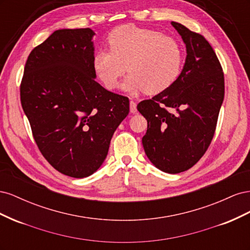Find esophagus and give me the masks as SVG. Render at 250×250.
<instances>
[{"mask_svg": "<svg viewBox=\"0 0 250 250\" xmlns=\"http://www.w3.org/2000/svg\"><path fill=\"white\" fill-rule=\"evenodd\" d=\"M129 105H130V112L131 113L137 112V103H135L133 100H131L129 102Z\"/></svg>", "mask_w": 250, "mask_h": 250, "instance_id": "esophagus-1", "label": "esophagus"}]
</instances>
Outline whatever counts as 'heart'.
<instances>
[{
    "mask_svg": "<svg viewBox=\"0 0 250 250\" xmlns=\"http://www.w3.org/2000/svg\"><path fill=\"white\" fill-rule=\"evenodd\" d=\"M109 50L97 52L93 65L104 86L113 89L126 70L123 83L129 93L144 89L149 95L169 88L179 76L184 49L177 40L155 30L124 25L116 28L107 39Z\"/></svg>",
    "mask_w": 250,
    "mask_h": 250,
    "instance_id": "heart-1",
    "label": "heart"
}]
</instances>
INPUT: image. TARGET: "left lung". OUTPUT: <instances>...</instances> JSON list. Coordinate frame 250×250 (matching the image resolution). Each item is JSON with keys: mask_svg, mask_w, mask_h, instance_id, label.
Segmentation results:
<instances>
[{"mask_svg": "<svg viewBox=\"0 0 250 250\" xmlns=\"http://www.w3.org/2000/svg\"><path fill=\"white\" fill-rule=\"evenodd\" d=\"M171 24L187 47L184 69L169 88L140 102L138 110L148 123L142 142L150 162L176 174L192 168L214 138L224 99V74L204 36L179 22Z\"/></svg>", "mask_w": 250, "mask_h": 250, "instance_id": "8db88e82", "label": "left lung"}]
</instances>
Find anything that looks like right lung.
<instances>
[{"label":"right lung","mask_w":250,"mask_h":250,"mask_svg":"<svg viewBox=\"0 0 250 250\" xmlns=\"http://www.w3.org/2000/svg\"><path fill=\"white\" fill-rule=\"evenodd\" d=\"M89 28L60 29L30 53L21 103L34 141L53 168L83 178L100 168L129 99L105 89L94 70Z\"/></svg>","instance_id":"obj_1"}]
</instances>
